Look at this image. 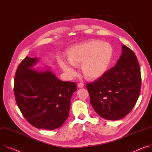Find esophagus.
I'll use <instances>...</instances> for the list:
<instances>
[{
	"label": "esophagus",
	"mask_w": 152,
	"mask_h": 152,
	"mask_svg": "<svg viewBox=\"0 0 152 152\" xmlns=\"http://www.w3.org/2000/svg\"><path fill=\"white\" fill-rule=\"evenodd\" d=\"M77 86H78V88H83V86H84V84H83V83H78Z\"/></svg>",
	"instance_id": "1"
}]
</instances>
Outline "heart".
<instances>
[{
  "instance_id": "1",
  "label": "heart",
  "mask_w": 152,
  "mask_h": 152,
  "mask_svg": "<svg viewBox=\"0 0 152 152\" xmlns=\"http://www.w3.org/2000/svg\"><path fill=\"white\" fill-rule=\"evenodd\" d=\"M113 55L112 46L107 43L91 40L75 45L67 50V62L60 60L63 71L69 77L75 74L74 66L80 64L86 77L94 79L102 76L108 69Z\"/></svg>"
}]
</instances>
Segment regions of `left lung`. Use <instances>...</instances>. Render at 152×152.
<instances>
[{"label": "left lung", "mask_w": 152, "mask_h": 152, "mask_svg": "<svg viewBox=\"0 0 152 152\" xmlns=\"http://www.w3.org/2000/svg\"><path fill=\"white\" fill-rule=\"evenodd\" d=\"M115 66L86 88L95 111L108 120L125 117L135 105L141 85L140 66L135 54L126 45Z\"/></svg>", "instance_id": "1"}]
</instances>
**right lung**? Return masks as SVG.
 <instances>
[{
    "mask_svg": "<svg viewBox=\"0 0 152 152\" xmlns=\"http://www.w3.org/2000/svg\"><path fill=\"white\" fill-rule=\"evenodd\" d=\"M38 61L37 57L27 56L19 64L14 78L15 101L23 116L34 127L54 130L68 118L77 85L60 80L48 67L44 71L31 68Z\"/></svg>",
    "mask_w": 152,
    "mask_h": 152,
    "instance_id": "add662e5",
    "label": "right lung"
}]
</instances>
